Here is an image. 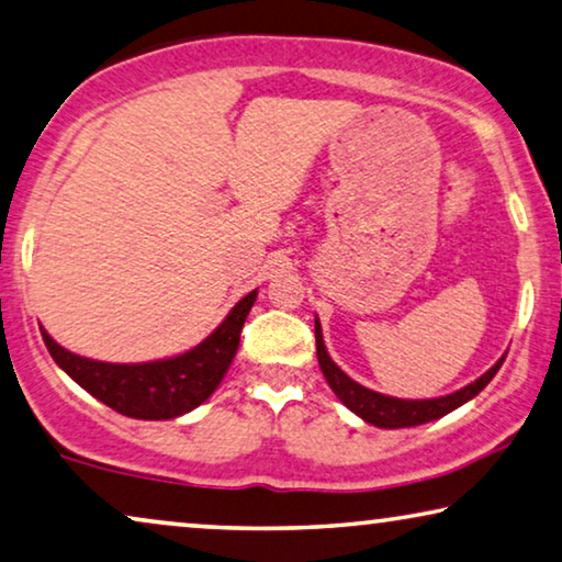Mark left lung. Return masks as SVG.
<instances>
[{
    "label": "left lung",
    "mask_w": 562,
    "mask_h": 562,
    "mask_svg": "<svg viewBox=\"0 0 562 562\" xmlns=\"http://www.w3.org/2000/svg\"><path fill=\"white\" fill-rule=\"evenodd\" d=\"M315 342H317V363H321V371L335 396H338L342 404L350 408V412L361 416L363 422L381 426V429H404V426H418V424L434 422V418L447 416L449 412H454V408L467 404L469 398H474L476 393H480L492 379H495L499 366L505 363V356H502L487 373L480 375L474 383H469V386L449 393V396L426 398V401H404V398L383 396V393L366 389V386H361V383H356L353 379H350V375L342 373L340 368L333 363L328 350H325L323 330L317 321H315Z\"/></svg>",
    "instance_id": "left-lung-1"
}]
</instances>
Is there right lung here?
I'll return each mask as SVG.
<instances>
[{
    "mask_svg": "<svg viewBox=\"0 0 562 562\" xmlns=\"http://www.w3.org/2000/svg\"><path fill=\"white\" fill-rule=\"evenodd\" d=\"M257 300V290L249 292L232 307L224 323L204 342L187 353L154 363H103L75 356L42 330V340L55 363L86 389L90 396L103 401L113 412L131 418H176L191 412L212 396L232 363L239 346V333L249 310Z\"/></svg>",
    "mask_w": 562,
    "mask_h": 562,
    "instance_id": "obj_1",
    "label": "right lung"
}]
</instances>
